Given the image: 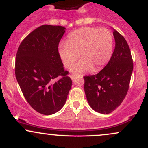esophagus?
<instances>
[{
	"label": "esophagus",
	"mask_w": 148,
	"mask_h": 148,
	"mask_svg": "<svg viewBox=\"0 0 148 148\" xmlns=\"http://www.w3.org/2000/svg\"><path fill=\"white\" fill-rule=\"evenodd\" d=\"M79 77H80V76H79ZM70 78L73 80V81H74V80H75L76 78H78V76L76 75H74V74H72V75H70ZM81 78H82V77H81Z\"/></svg>",
	"instance_id": "34e87169"
}]
</instances>
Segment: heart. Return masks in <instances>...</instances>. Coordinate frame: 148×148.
<instances>
[{"label": "heart", "mask_w": 148, "mask_h": 148, "mask_svg": "<svg viewBox=\"0 0 148 148\" xmlns=\"http://www.w3.org/2000/svg\"><path fill=\"white\" fill-rule=\"evenodd\" d=\"M113 50V35L106 28L85 27L69 34L67 42H60L58 53L64 67L72 66L71 72L82 74L98 71L109 62Z\"/></svg>", "instance_id": "obj_1"}]
</instances>
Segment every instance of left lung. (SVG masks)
<instances>
[{
    "label": "left lung",
    "instance_id": "1",
    "mask_svg": "<svg viewBox=\"0 0 148 148\" xmlns=\"http://www.w3.org/2000/svg\"><path fill=\"white\" fill-rule=\"evenodd\" d=\"M115 49L108 64L95 75L84 76V90L89 105L102 114L113 112L123 102L133 72L130 47L123 35L113 29Z\"/></svg>",
    "mask_w": 148,
    "mask_h": 148
}]
</instances>
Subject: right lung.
Returning <instances> with one entry per match:
<instances>
[{
  "instance_id": "obj_1",
  "label": "right lung",
  "mask_w": 148,
  "mask_h": 148,
  "mask_svg": "<svg viewBox=\"0 0 148 148\" xmlns=\"http://www.w3.org/2000/svg\"><path fill=\"white\" fill-rule=\"evenodd\" d=\"M65 29L41 25L22 41L16 53L15 75L22 93L32 108L43 115L60 111L72 88V80L58 53Z\"/></svg>"
}]
</instances>
